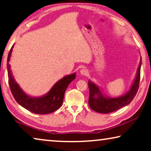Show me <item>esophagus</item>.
I'll return each instance as SVG.
<instances>
[{
  "label": "esophagus",
  "instance_id": "obj_1",
  "mask_svg": "<svg viewBox=\"0 0 151 151\" xmlns=\"http://www.w3.org/2000/svg\"><path fill=\"white\" fill-rule=\"evenodd\" d=\"M80 73L82 76H86L88 74V70L86 69H82L80 70Z\"/></svg>",
  "mask_w": 151,
  "mask_h": 151
}]
</instances>
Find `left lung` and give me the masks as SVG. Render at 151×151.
<instances>
[{
	"label": "left lung",
	"mask_w": 151,
	"mask_h": 151,
	"mask_svg": "<svg viewBox=\"0 0 151 151\" xmlns=\"http://www.w3.org/2000/svg\"><path fill=\"white\" fill-rule=\"evenodd\" d=\"M142 60L140 61L138 68L137 76L132 85L131 90L124 96L116 98H107L103 96L100 88L96 84L88 81L89 88V99L88 105L90 108L100 113H109L117 111L123 106H127L131 102L134 97L137 94L140 81V69H141Z\"/></svg>",
	"instance_id": "1"
}]
</instances>
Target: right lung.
I'll return each mask as SVG.
<instances>
[{
	"instance_id": "obj_1",
	"label": "right lung",
	"mask_w": 151,
	"mask_h": 151,
	"mask_svg": "<svg viewBox=\"0 0 151 151\" xmlns=\"http://www.w3.org/2000/svg\"><path fill=\"white\" fill-rule=\"evenodd\" d=\"M13 47L14 45L8 53L7 67L9 76L8 82L14 99L20 106L36 114H47L54 112L63 104L65 91L68 85L75 79L76 73L59 80L45 96L40 98H32L22 91L12 76L9 61Z\"/></svg>"
}]
</instances>
